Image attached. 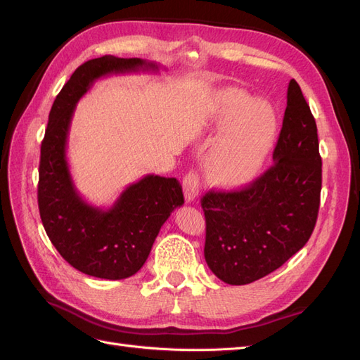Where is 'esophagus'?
<instances>
[{"instance_id": "1", "label": "esophagus", "mask_w": 360, "mask_h": 360, "mask_svg": "<svg viewBox=\"0 0 360 360\" xmlns=\"http://www.w3.org/2000/svg\"><path fill=\"white\" fill-rule=\"evenodd\" d=\"M200 192V177L197 172H188L183 179V193L186 202H192L195 198L198 197Z\"/></svg>"}]
</instances>
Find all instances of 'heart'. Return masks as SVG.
<instances>
[{"instance_id":"obj_1","label":"heart","mask_w":360,"mask_h":360,"mask_svg":"<svg viewBox=\"0 0 360 360\" xmlns=\"http://www.w3.org/2000/svg\"><path fill=\"white\" fill-rule=\"evenodd\" d=\"M214 123L225 130L207 155V174L222 188H240L258 176L274 148V108L246 93L228 90L217 99Z\"/></svg>"}]
</instances>
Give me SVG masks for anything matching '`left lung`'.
Wrapping results in <instances>:
<instances>
[{
	"label": "left lung",
	"instance_id": "obj_1",
	"mask_svg": "<svg viewBox=\"0 0 360 360\" xmlns=\"http://www.w3.org/2000/svg\"><path fill=\"white\" fill-rule=\"evenodd\" d=\"M320 192L317 124L299 84L291 79L274 165L242 191H210L201 200L207 266L231 285L275 271L309 240Z\"/></svg>",
	"mask_w": 360,
	"mask_h": 360
}]
</instances>
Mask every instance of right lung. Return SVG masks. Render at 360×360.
Instances as JSON below:
<instances>
[{"instance_id": "1", "label": "right lung", "mask_w": 360, "mask_h": 360, "mask_svg": "<svg viewBox=\"0 0 360 360\" xmlns=\"http://www.w3.org/2000/svg\"><path fill=\"white\" fill-rule=\"evenodd\" d=\"M132 72H159V66L105 56L76 69L52 105L40 148L37 200L49 240L70 266L101 279L135 275L160 226L184 202L177 179L155 174L129 184L110 209L86 202L75 188L66 158L75 106L102 76Z\"/></svg>"}]
</instances>
